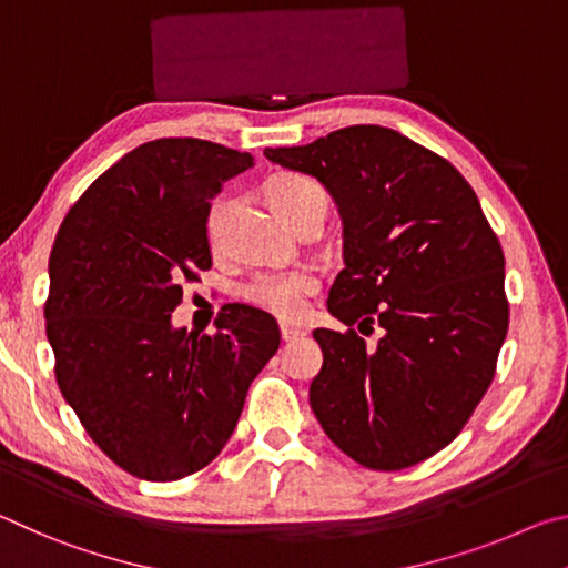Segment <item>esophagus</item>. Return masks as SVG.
I'll return each mask as SVG.
<instances>
[{
	"label": "esophagus",
	"mask_w": 568,
	"mask_h": 568,
	"mask_svg": "<svg viewBox=\"0 0 568 568\" xmlns=\"http://www.w3.org/2000/svg\"><path fill=\"white\" fill-rule=\"evenodd\" d=\"M303 335H305V331H301V328H293V325H281V338H283L285 343L303 338Z\"/></svg>",
	"instance_id": "esophagus-1"
}]
</instances>
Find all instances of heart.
Returning <instances> with one entry per match:
<instances>
[{
  "mask_svg": "<svg viewBox=\"0 0 568 568\" xmlns=\"http://www.w3.org/2000/svg\"><path fill=\"white\" fill-rule=\"evenodd\" d=\"M265 197L281 213L287 223L297 227L311 215H325L328 197L325 190L313 178L301 172H277L265 182ZM227 203L217 200L207 215V235L210 240L220 237L223 230ZM318 275L311 267H293V271H273L261 273L243 285V297L261 311L275 315L281 321L303 318L307 297L318 293Z\"/></svg>",
  "mask_w": 568,
  "mask_h": 568,
  "instance_id": "heart-1",
  "label": "heart"
}]
</instances>
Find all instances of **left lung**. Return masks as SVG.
<instances>
[{
  "label": "left lung",
  "instance_id": "8db88e82",
  "mask_svg": "<svg viewBox=\"0 0 568 568\" xmlns=\"http://www.w3.org/2000/svg\"><path fill=\"white\" fill-rule=\"evenodd\" d=\"M265 158L321 180L343 217L328 311L348 331H313L315 418L355 464L416 466L460 434L494 381L508 331L501 243L464 175L396 130L353 124ZM353 324L384 328L376 349Z\"/></svg>",
  "mask_w": 568,
  "mask_h": 568
}]
</instances>
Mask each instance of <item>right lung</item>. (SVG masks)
Wrapping results in <instances>:
<instances>
[{"instance_id": "add662e5", "label": "right lung", "mask_w": 568, "mask_h": 568, "mask_svg": "<svg viewBox=\"0 0 568 568\" xmlns=\"http://www.w3.org/2000/svg\"><path fill=\"white\" fill-rule=\"evenodd\" d=\"M250 152L197 138L134 148L70 207L50 255L47 338L64 400L128 474L178 480L233 436L281 345L273 315L227 305L213 335L172 328L182 285L213 255L207 215Z\"/></svg>"}]
</instances>
